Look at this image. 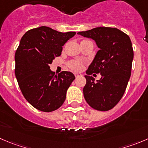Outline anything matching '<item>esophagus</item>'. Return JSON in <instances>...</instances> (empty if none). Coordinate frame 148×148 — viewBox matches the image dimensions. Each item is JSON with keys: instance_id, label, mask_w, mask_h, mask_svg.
Listing matches in <instances>:
<instances>
[{"instance_id": "esophagus-1", "label": "esophagus", "mask_w": 148, "mask_h": 148, "mask_svg": "<svg viewBox=\"0 0 148 148\" xmlns=\"http://www.w3.org/2000/svg\"><path fill=\"white\" fill-rule=\"evenodd\" d=\"M74 76H75L76 78H78V77H82V74H79V73H75V74H74Z\"/></svg>"}]
</instances>
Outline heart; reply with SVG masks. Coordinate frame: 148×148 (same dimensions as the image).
<instances>
[{
	"mask_svg": "<svg viewBox=\"0 0 148 148\" xmlns=\"http://www.w3.org/2000/svg\"><path fill=\"white\" fill-rule=\"evenodd\" d=\"M69 66L71 70L74 71H79L82 70L83 69V64L81 61H70L69 64Z\"/></svg>",
	"mask_w": 148,
	"mask_h": 148,
	"instance_id": "obj_1",
	"label": "heart"
}]
</instances>
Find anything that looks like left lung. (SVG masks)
I'll list each match as a JSON object with an SVG mask.
<instances>
[{
  "label": "left lung",
  "mask_w": 148,
  "mask_h": 148,
  "mask_svg": "<svg viewBox=\"0 0 148 148\" xmlns=\"http://www.w3.org/2000/svg\"><path fill=\"white\" fill-rule=\"evenodd\" d=\"M77 34L93 39L100 48L86 71L84 97L90 107L107 111L118 104L128 84L134 58L131 40L113 27H96ZM93 73L101 74L100 80L94 82Z\"/></svg>",
  "instance_id": "8db88e82"
}]
</instances>
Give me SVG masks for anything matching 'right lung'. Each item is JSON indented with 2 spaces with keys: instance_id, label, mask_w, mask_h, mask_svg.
Here are the masks:
<instances>
[{
  "instance_id": "right-lung-1",
  "label": "right lung",
  "mask_w": 148,
  "mask_h": 148,
  "mask_svg": "<svg viewBox=\"0 0 148 148\" xmlns=\"http://www.w3.org/2000/svg\"><path fill=\"white\" fill-rule=\"evenodd\" d=\"M75 34L42 26L29 30L21 38L15 53V75L24 97L36 109L52 112L65 101L75 77L65 71L55 75L49 65Z\"/></svg>"
}]
</instances>
